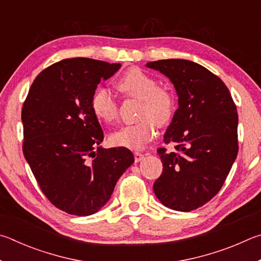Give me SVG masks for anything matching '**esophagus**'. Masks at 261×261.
Segmentation results:
<instances>
[{
    "mask_svg": "<svg viewBox=\"0 0 261 261\" xmlns=\"http://www.w3.org/2000/svg\"><path fill=\"white\" fill-rule=\"evenodd\" d=\"M134 158H135V162L139 163L144 158V154L141 153V152H134Z\"/></svg>",
    "mask_w": 261,
    "mask_h": 261,
    "instance_id": "esophagus-1",
    "label": "esophagus"
}]
</instances>
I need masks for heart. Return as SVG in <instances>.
<instances>
[{
  "mask_svg": "<svg viewBox=\"0 0 261 261\" xmlns=\"http://www.w3.org/2000/svg\"><path fill=\"white\" fill-rule=\"evenodd\" d=\"M118 88L127 97L141 100L138 118L141 121L119 128L110 135L114 145L134 150L142 149L157 133V126L170 122L175 111V96L172 91L158 85L156 77L140 67H130L123 72L118 81ZM94 116L105 123L117 120L119 103L113 93L105 87H98L90 99Z\"/></svg>",
  "mask_w": 261,
  "mask_h": 261,
  "instance_id": "1",
  "label": "heart"
}]
</instances>
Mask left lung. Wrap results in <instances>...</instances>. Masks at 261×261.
<instances>
[{"instance_id":"1","label":"left lung","mask_w":261,"mask_h":261,"mask_svg":"<svg viewBox=\"0 0 261 261\" xmlns=\"http://www.w3.org/2000/svg\"><path fill=\"white\" fill-rule=\"evenodd\" d=\"M170 77L179 109L159 148L163 173L153 184L157 198L172 210L189 212L210 202L226 181L239 152L236 105L220 77L197 63L162 59L147 64Z\"/></svg>"}]
</instances>
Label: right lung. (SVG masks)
Instances as JSON below:
<instances>
[{"mask_svg": "<svg viewBox=\"0 0 261 261\" xmlns=\"http://www.w3.org/2000/svg\"><path fill=\"white\" fill-rule=\"evenodd\" d=\"M119 67L91 58L63 59L39 73L22 104L26 161L49 202L73 216L102 208L134 163L127 148L95 150L104 134L91 96Z\"/></svg>", "mask_w": 261, "mask_h": 261, "instance_id": "1", "label": "right lung"}]
</instances>
